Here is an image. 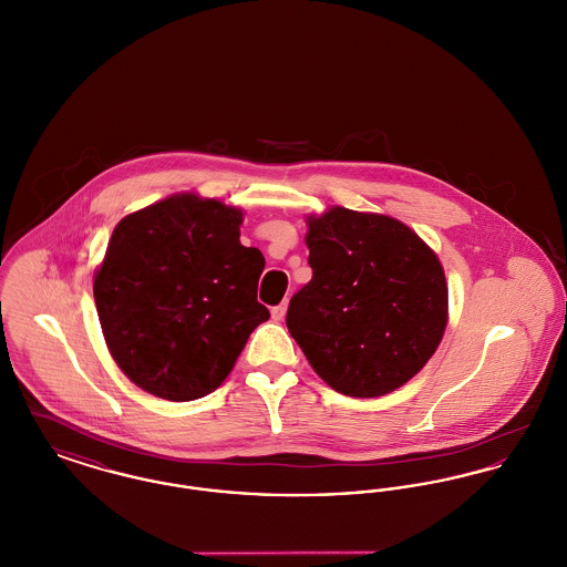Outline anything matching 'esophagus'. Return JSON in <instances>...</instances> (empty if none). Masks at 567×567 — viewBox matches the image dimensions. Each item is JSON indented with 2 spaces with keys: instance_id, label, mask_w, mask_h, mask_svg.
<instances>
[{
  "instance_id": "1",
  "label": "esophagus",
  "mask_w": 567,
  "mask_h": 567,
  "mask_svg": "<svg viewBox=\"0 0 567 567\" xmlns=\"http://www.w3.org/2000/svg\"><path fill=\"white\" fill-rule=\"evenodd\" d=\"M285 315H287V301H282L280 306H274V308H271V319H274V321H282Z\"/></svg>"
}]
</instances>
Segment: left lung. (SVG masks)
<instances>
[{
	"mask_svg": "<svg viewBox=\"0 0 567 567\" xmlns=\"http://www.w3.org/2000/svg\"><path fill=\"white\" fill-rule=\"evenodd\" d=\"M306 225L312 280L291 297V336L342 395L400 389L432 359L449 323L437 255L393 216L331 206Z\"/></svg>",
	"mask_w": 567,
	"mask_h": 567,
	"instance_id": "8db88e82",
	"label": "left lung"
}]
</instances>
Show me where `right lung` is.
Returning a JSON list of instances; mask_svg holds the SVG:
<instances>
[{
	"label": "right lung",
	"instance_id": "obj_1",
	"mask_svg": "<svg viewBox=\"0 0 567 567\" xmlns=\"http://www.w3.org/2000/svg\"><path fill=\"white\" fill-rule=\"evenodd\" d=\"M243 220L236 206L176 193L114 227L93 297L112 359L146 393H213L270 319L257 301L266 259L240 243Z\"/></svg>",
	"mask_w": 567,
	"mask_h": 567
}]
</instances>
